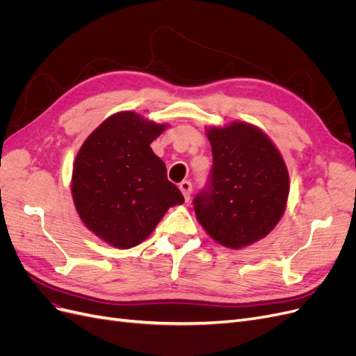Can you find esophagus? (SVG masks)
Instances as JSON below:
<instances>
[{
  "label": "esophagus",
  "instance_id": "34e87169",
  "mask_svg": "<svg viewBox=\"0 0 356 356\" xmlns=\"http://www.w3.org/2000/svg\"><path fill=\"white\" fill-rule=\"evenodd\" d=\"M191 188H193V187H191V182H190V181H182L181 184H179V190H181V193H182V196H184L186 202L190 200Z\"/></svg>",
  "mask_w": 356,
  "mask_h": 356
}]
</instances>
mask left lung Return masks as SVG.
Instances as JSON below:
<instances>
[{
  "instance_id": "8db88e82",
  "label": "left lung",
  "mask_w": 356,
  "mask_h": 356,
  "mask_svg": "<svg viewBox=\"0 0 356 356\" xmlns=\"http://www.w3.org/2000/svg\"><path fill=\"white\" fill-rule=\"evenodd\" d=\"M213 168L209 188L195 197L196 218L230 250L250 246L281 221L289 195L282 154L260 127L236 120L207 127Z\"/></svg>"
}]
</instances>
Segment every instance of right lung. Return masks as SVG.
<instances>
[{
	"label": "right lung",
	"mask_w": 356,
	"mask_h": 356,
	"mask_svg": "<svg viewBox=\"0 0 356 356\" xmlns=\"http://www.w3.org/2000/svg\"><path fill=\"white\" fill-rule=\"evenodd\" d=\"M169 124L134 111L110 115L86 138L72 165L71 195L80 220L118 250L145 241L170 207L184 203L149 147Z\"/></svg>",
	"instance_id": "right-lung-1"
}]
</instances>
